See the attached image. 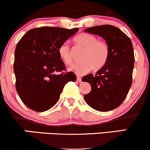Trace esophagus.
<instances>
[{
	"label": "esophagus",
	"instance_id": "1",
	"mask_svg": "<svg viewBox=\"0 0 150 150\" xmlns=\"http://www.w3.org/2000/svg\"><path fill=\"white\" fill-rule=\"evenodd\" d=\"M77 81L78 82H82V78L80 77H77Z\"/></svg>",
	"mask_w": 150,
	"mask_h": 150
}]
</instances>
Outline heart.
Segmentation results:
<instances>
[{"instance_id": "1", "label": "heart", "mask_w": 150, "mask_h": 150, "mask_svg": "<svg viewBox=\"0 0 150 150\" xmlns=\"http://www.w3.org/2000/svg\"><path fill=\"white\" fill-rule=\"evenodd\" d=\"M74 42L83 49L81 54L82 61L70 68L77 75H82L93 69L102 68L107 62L109 57V47L107 43L98 40L96 36L88 33H81L75 36ZM59 54L66 64L73 63V54L69 45L64 42L59 47Z\"/></svg>"}]
</instances>
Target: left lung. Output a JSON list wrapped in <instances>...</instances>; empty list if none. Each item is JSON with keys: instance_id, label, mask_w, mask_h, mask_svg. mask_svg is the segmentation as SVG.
<instances>
[{"instance_id": "left-lung-1", "label": "left lung", "mask_w": 150, "mask_h": 150, "mask_svg": "<svg viewBox=\"0 0 150 150\" xmlns=\"http://www.w3.org/2000/svg\"><path fill=\"white\" fill-rule=\"evenodd\" d=\"M84 31L105 40L109 57L95 75L89 74L83 77L82 82L89 83L91 86V91L84 98L94 110H112L122 103L132 84L135 61L132 42L123 31L111 25L90 27Z\"/></svg>"}]
</instances>
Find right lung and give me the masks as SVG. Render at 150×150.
Instances as JSON below:
<instances>
[{
  "instance_id": "1",
  "label": "right lung",
  "mask_w": 150,
  "mask_h": 150,
  "mask_svg": "<svg viewBox=\"0 0 150 150\" xmlns=\"http://www.w3.org/2000/svg\"><path fill=\"white\" fill-rule=\"evenodd\" d=\"M78 30V28L49 26L33 28L18 42L14 62L16 89L30 109L36 112L50 109L57 103L64 86L76 80L73 72L61 73L66 67L59 47Z\"/></svg>"
}]
</instances>
